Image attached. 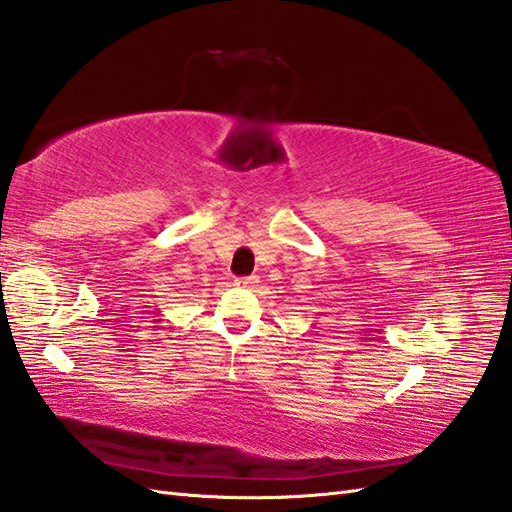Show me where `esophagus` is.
<instances>
[{"mask_svg":"<svg viewBox=\"0 0 512 512\" xmlns=\"http://www.w3.org/2000/svg\"><path fill=\"white\" fill-rule=\"evenodd\" d=\"M259 283V279L255 277V274H253V277H240V279H235V285H238V287H255Z\"/></svg>","mask_w":512,"mask_h":512,"instance_id":"esophagus-1","label":"esophagus"}]
</instances>
